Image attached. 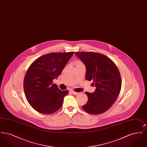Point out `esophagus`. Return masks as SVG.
<instances>
[{
    "mask_svg": "<svg viewBox=\"0 0 147 147\" xmlns=\"http://www.w3.org/2000/svg\"><path fill=\"white\" fill-rule=\"evenodd\" d=\"M70 92H71V93H72L73 94H74V95H78V94H79L78 92H76V91H73V90H71V91H70Z\"/></svg>",
    "mask_w": 147,
    "mask_h": 147,
    "instance_id": "esophagus-1",
    "label": "esophagus"
}]
</instances>
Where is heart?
Here are the masks:
<instances>
[{
    "label": "heart",
    "mask_w": 147,
    "mask_h": 147,
    "mask_svg": "<svg viewBox=\"0 0 147 147\" xmlns=\"http://www.w3.org/2000/svg\"><path fill=\"white\" fill-rule=\"evenodd\" d=\"M75 65H76V67L77 66V65H80V64H82L83 63L81 62V61H76L75 62Z\"/></svg>",
    "instance_id": "obj_1"
}]
</instances>
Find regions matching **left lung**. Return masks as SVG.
Wrapping results in <instances>:
<instances>
[{
	"label": "left lung",
	"mask_w": 147,
	"mask_h": 147,
	"mask_svg": "<svg viewBox=\"0 0 147 147\" xmlns=\"http://www.w3.org/2000/svg\"><path fill=\"white\" fill-rule=\"evenodd\" d=\"M86 67L85 79L92 80L95 91L85 92L88 97L83 110L90 114L98 115L108 110L114 104L121 89L122 80L119 69L112 60L96 52H75Z\"/></svg>",
	"instance_id": "obj_1"
}]
</instances>
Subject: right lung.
Wrapping results in <instances>:
<instances>
[{
    "instance_id": "right-lung-1",
    "label": "right lung",
    "mask_w": 147,
    "mask_h": 147,
    "mask_svg": "<svg viewBox=\"0 0 147 147\" xmlns=\"http://www.w3.org/2000/svg\"><path fill=\"white\" fill-rule=\"evenodd\" d=\"M74 53L46 54L29 67L24 78V90L28 103L37 112L52 114L62 107L69 92L61 90L52 81L61 75Z\"/></svg>"
}]
</instances>
